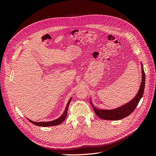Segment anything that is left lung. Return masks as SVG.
<instances>
[{
    "label": "left lung",
    "instance_id": "8db88e82",
    "mask_svg": "<svg viewBox=\"0 0 156 156\" xmlns=\"http://www.w3.org/2000/svg\"><path fill=\"white\" fill-rule=\"evenodd\" d=\"M142 64V82H141L139 90L137 94H136V96L131 101H130L129 103H127V104L112 110L98 109V108L94 107V105L91 103L93 109L98 117H100V119L103 120H121L122 119H124V118L129 116L131 113H132V112L135 110V108L137 106L141 98L143 97L144 90L145 73L143 69V64Z\"/></svg>",
    "mask_w": 156,
    "mask_h": 156
}]
</instances>
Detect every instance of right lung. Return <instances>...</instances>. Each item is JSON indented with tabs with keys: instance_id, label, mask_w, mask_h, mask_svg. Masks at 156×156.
Returning <instances> with one entry per match:
<instances>
[{
	"instance_id": "1",
	"label": "right lung",
	"mask_w": 156,
	"mask_h": 156,
	"mask_svg": "<svg viewBox=\"0 0 156 156\" xmlns=\"http://www.w3.org/2000/svg\"><path fill=\"white\" fill-rule=\"evenodd\" d=\"M71 100H72V98L69 99V100L68 103L67 104V106L66 107V109L64 112L63 114L62 115V116H61L60 118H58V119H56L55 120H53V121H51V122H33L29 119H28L29 120V122H30L32 124H34L36 126H41V127H48V126H57V125H59L62 122H64V120H65L66 117L67 116V112H68V106H69V103L71 101Z\"/></svg>"
}]
</instances>
